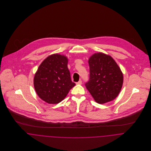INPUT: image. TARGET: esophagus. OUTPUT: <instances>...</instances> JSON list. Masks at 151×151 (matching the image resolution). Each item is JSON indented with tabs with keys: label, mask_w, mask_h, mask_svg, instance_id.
Listing matches in <instances>:
<instances>
[{
	"label": "esophagus",
	"mask_w": 151,
	"mask_h": 151,
	"mask_svg": "<svg viewBox=\"0 0 151 151\" xmlns=\"http://www.w3.org/2000/svg\"><path fill=\"white\" fill-rule=\"evenodd\" d=\"M76 84H77V85H81V84H82V81H81V80H80L78 82H77V83H76Z\"/></svg>",
	"instance_id": "esophagus-1"
}]
</instances>
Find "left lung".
Listing matches in <instances>:
<instances>
[{
  "label": "left lung",
  "mask_w": 151,
  "mask_h": 151,
  "mask_svg": "<svg viewBox=\"0 0 151 151\" xmlns=\"http://www.w3.org/2000/svg\"><path fill=\"white\" fill-rule=\"evenodd\" d=\"M89 81L86 89L99 104L114 100L123 84V74L113 58L102 52L95 53L88 59Z\"/></svg>",
  "instance_id": "left-lung-1"
}]
</instances>
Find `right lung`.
Segmentation results:
<instances>
[{
    "mask_svg": "<svg viewBox=\"0 0 151 151\" xmlns=\"http://www.w3.org/2000/svg\"><path fill=\"white\" fill-rule=\"evenodd\" d=\"M68 60L65 55L55 53L40 65L34 77V86L38 96L45 102L59 104L75 86L71 80Z\"/></svg>",
    "mask_w": 151,
    "mask_h": 151,
    "instance_id": "right-lung-1",
    "label": "right lung"
}]
</instances>
